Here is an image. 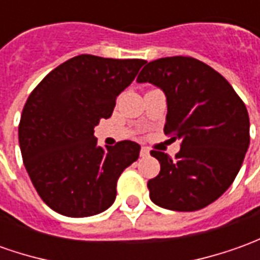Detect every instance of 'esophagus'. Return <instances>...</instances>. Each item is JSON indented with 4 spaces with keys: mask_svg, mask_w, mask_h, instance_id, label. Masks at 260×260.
Listing matches in <instances>:
<instances>
[{
    "mask_svg": "<svg viewBox=\"0 0 260 260\" xmlns=\"http://www.w3.org/2000/svg\"><path fill=\"white\" fill-rule=\"evenodd\" d=\"M141 156H142V158H146V156H149V148H146V146H142V148H141Z\"/></svg>",
    "mask_w": 260,
    "mask_h": 260,
    "instance_id": "34e87169",
    "label": "esophagus"
}]
</instances>
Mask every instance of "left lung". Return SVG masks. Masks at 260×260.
<instances>
[{"instance_id":"1","label":"left lung","mask_w":260,"mask_h":260,"mask_svg":"<svg viewBox=\"0 0 260 260\" xmlns=\"http://www.w3.org/2000/svg\"><path fill=\"white\" fill-rule=\"evenodd\" d=\"M137 81L165 92L164 132L181 139L175 158L151 151L160 171L148 181L149 198L171 211H199L216 201L241 169L250 139L248 109L226 79L192 56L151 61Z\"/></svg>"}]
</instances>
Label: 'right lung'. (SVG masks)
<instances>
[{
    "instance_id": "add662e5",
    "label": "right lung",
    "mask_w": 260,
    "mask_h": 260,
    "mask_svg": "<svg viewBox=\"0 0 260 260\" xmlns=\"http://www.w3.org/2000/svg\"><path fill=\"white\" fill-rule=\"evenodd\" d=\"M144 59L74 56L49 72L26 100L18 126L22 160L41 199L61 215L85 218L114 204L116 182L141 146H98L93 128L112 115L116 96Z\"/></svg>"
}]
</instances>
